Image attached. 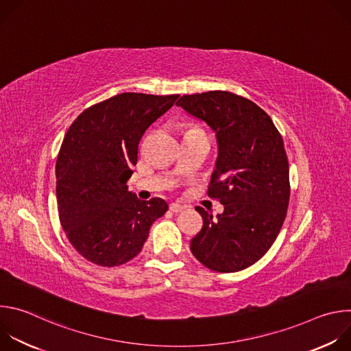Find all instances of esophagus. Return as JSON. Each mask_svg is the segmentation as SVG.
Here are the masks:
<instances>
[{
    "label": "esophagus",
    "instance_id": "esophagus-1",
    "mask_svg": "<svg viewBox=\"0 0 351 351\" xmlns=\"http://www.w3.org/2000/svg\"><path fill=\"white\" fill-rule=\"evenodd\" d=\"M169 210L172 213H182V211L186 210V207L182 206V204H178V203H172V204H169Z\"/></svg>",
    "mask_w": 351,
    "mask_h": 351
}]
</instances>
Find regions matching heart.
Returning a JSON list of instances; mask_svg holds the SVG:
<instances>
[{
	"mask_svg": "<svg viewBox=\"0 0 351 351\" xmlns=\"http://www.w3.org/2000/svg\"><path fill=\"white\" fill-rule=\"evenodd\" d=\"M189 132H204V130L199 129L198 126H189L187 130H186V133H189Z\"/></svg>",
	"mask_w": 351,
	"mask_h": 351,
	"instance_id": "heart-1",
	"label": "heart"
}]
</instances>
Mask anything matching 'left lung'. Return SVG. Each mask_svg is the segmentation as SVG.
Returning <instances> with one entry per match:
<instances>
[{
    "instance_id": "obj_1",
    "label": "left lung",
    "mask_w": 351,
    "mask_h": 351,
    "mask_svg": "<svg viewBox=\"0 0 351 351\" xmlns=\"http://www.w3.org/2000/svg\"><path fill=\"white\" fill-rule=\"evenodd\" d=\"M176 106L217 133L218 160L207 190L223 204L213 217L203 207V228L190 241L193 256L217 272H237L271 248L285 222L289 161L269 115L248 98L214 90L182 95Z\"/></svg>"
}]
</instances>
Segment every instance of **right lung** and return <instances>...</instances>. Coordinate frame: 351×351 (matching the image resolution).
I'll return each mask as SVG.
<instances>
[{
  "mask_svg": "<svg viewBox=\"0 0 351 351\" xmlns=\"http://www.w3.org/2000/svg\"><path fill=\"white\" fill-rule=\"evenodd\" d=\"M178 97L117 94L84 110L68 129L56 165L58 215L87 261L108 268L130 261L167 213L165 199L141 202L128 180L144 132Z\"/></svg>",
  "mask_w": 351,
  "mask_h": 351,
  "instance_id": "right-lung-1",
  "label": "right lung"
}]
</instances>
